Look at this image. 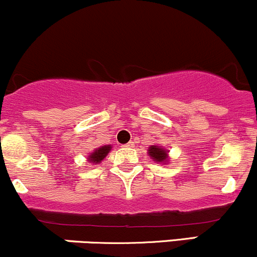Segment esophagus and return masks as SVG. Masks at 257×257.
Wrapping results in <instances>:
<instances>
[{
  "label": "esophagus",
  "instance_id": "1",
  "mask_svg": "<svg viewBox=\"0 0 257 257\" xmlns=\"http://www.w3.org/2000/svg\"><path fill=\"white\" fill-rule=\"evenodd\" d=\"M134 145H135L134 142H128V143H126L125 146H122V147L125 148V150H128V148H132V147H134Z\"/></svg>",
  "mask_w": 257,
  "mask_h": 257
}]
</instances>
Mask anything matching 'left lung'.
Segmentation results:
<instances>
[{"instance_id": "obj_1", "label": "left lung", "mask_w": 257, "mask_h": 257, "mask_svg": "<svg viewBox=\"0 0 257 257\" xmlns=\"http://www.w3.org/2000/svg\"><path fill=\"white\" fill-rule=\"evenodd\" d=\"M148 156L153 159L154 162L159 163V164H168L169 163V150L162 147V146L153 145L148 147Z\"/></svg>"}]
</instances>
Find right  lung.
I'll return each instance as SVG.
<instances>
[{
	"label": "right lung",
	"instance_id": "1",
	"mask_svg": "<svg viewBox=\"0 0 257 257\" xmlns=\"http://www.w3.org/2000/svg\"><path fill=\"white\" fill-rule=\"evenodd\" d=\"M112 146L111 145H106V146H101V147L95 148L89 156H87V162L92 163L93 165L99 164L100 162L104 161V158L107 156L110 151H111Z\"/></svg>",
	"mask_w": 257,
	"mask_h": 257
}]
</instances>
